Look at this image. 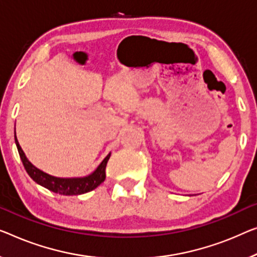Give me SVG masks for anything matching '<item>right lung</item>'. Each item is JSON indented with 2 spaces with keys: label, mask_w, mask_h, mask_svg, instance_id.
<instances>
[{
  "label": "right lung",
  "mask_w": 257,
  "mask_h": 257,
  "mask_svg": "<svg viewBox=\"0 0 257 257\" xmlns=\"http://www.w3.org/2000/svg\"><path fill=\"white\" fill-rule=\"evenodd\" d=\"M15 142H16L19 157H21L23 165H24L26 172L33 181H36L38 185L45 187L53 193L60 195H80L85 194L87 191H91L97 188L101 182L106 179V165L108 162L110 153L106 156V158L102 160L93 173L84 178H56L53 175H49L45 172L40 171L39 168L33 166L26 158L24 151L22 150L19 145L16 133H15Z\"/></svg>",
  "instance_id": "1"
}]
</instances>
